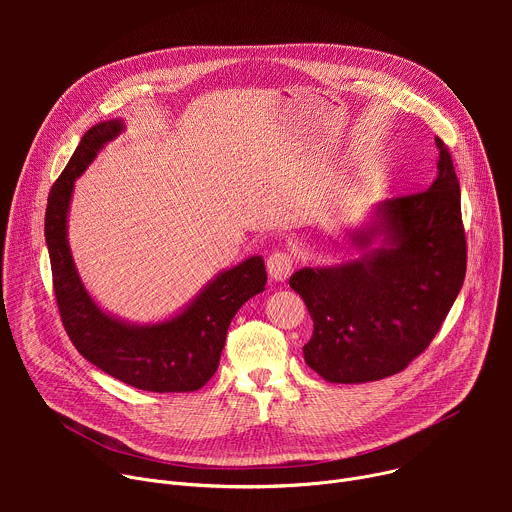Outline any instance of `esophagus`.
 I'll return each mask as SVG.
<instances>
[{
    "label": "esophagus",
    "mask_w": 512,
    "mask_h": 512,
    "mask_svg": "<svg viewBox=\"0 0 512 512\" xmlns=\"http://www.w3.org/2000/svg\"><path fill=\"white\" fill-rule=\"evenodd\" d=\"M267 271H269L271 279L285 281L291 275V271H294V257L285 251L271 253L267 259Z\"/></svg>",
    "instance_id": "34e87169"
}]
</instances>
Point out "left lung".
<instances>
[{"instance_id": "left-lung-1", "label": "left lung", "mask_w": 512, "mask_h": 512, "mask_svg": "<svg viewBox=\"0 0 512 512\" xmlns=\"http://www.w3.org/2000/svg\"><path fill=\"white\" fill-rule=\"evenodd\" d=\"M435 145L433 184L381 202L373 225L352 235L367 253L289 277L314 320L304 358L330 383H369L407 369L460 294L466 275L460 182L448 145L440 137ZM379 236L382 245L369 250Z\"/></svg>"}]
</instances>
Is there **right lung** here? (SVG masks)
<instances>
[{"label":"right lung","mask_w":512,"mask_h":512,"mask_svg":"<svg viewBox=\"0 0 512 512\" xmlns=\"http://www.w3.org/2000/svg\"><path fill=\"white\" fill-rule=\"evenodd\" d=\"M121 131L119 119L93 125L48 194L44 235L60 320L75 348L121 383L152 393L198 391L218 369L231 320L265 289V263L257 255L216 275L184 312L160 324L137 326L105 314L72 261L66 218L75 180Z\"/></svg>","instance_id":"1"}]
</instances>
